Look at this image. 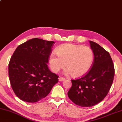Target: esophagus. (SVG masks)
Masks as SVG:
<instances>
[{"instance_id": "1", "label": "esophagus", "mask_w": 122, "mask_h": 122, "mask_svg": "<svg viewBox=\"0 0 122 122\" xmlns=\"http://www.w3.org/2000/svg\"><path fill=\"white\" fill-rule=\"evenodd\" d=\"M65 80V78H64V77H61V76H60L58 78V80L59 81H63Z\"/></svg>"}]
</instances>
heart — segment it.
<instances>
[{"label":"heart","instance_id":"obj_1","mask_svg":"<svg viewBox=\"0 0 122 122\" xmlns=\"http://www.w3.org/2000/svg\"><path fill=\"white\" fill-rule=\"evenodd\" d=\"M56 56L52 53L49 58V64L54 72L64 68L66 73L73 77H79L88 72L92 65L94 54L89 47L68 44L59 46L56 50Z\"/></svg>","mask_w":122,"mask_h":122}]
</instances>
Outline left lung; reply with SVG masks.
<instances>
[{"mask_svg": "<svg viewBox=\"0 0 122 122\" xmlns=\"http://www.w3.org/2000/svg\"><path fill=\"white\" fill-rule=\"evenodd\" d=\"M89 43L94 56L91 69L81 78L71 80L72 86L67 93L69 99L81 107H91L102 102L109 92L115 76L109 53L97 43Z\"/></svg>", "mask_w": 122, "mask_h": 122, "instance_id": "8db88e82", "label": "left lung"}]
</instances>
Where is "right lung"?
<instances>
[{"label":"right lung","instance_id":"obj_1","mask_svg":"<svg viewBox=\"0 0 122 122\" xmlns=\"http://www.w3.org/2000/svg\"><path fill=\"white\" fill-rule=\"evenodd\" d=\"M54 44L34 38L15 51L9 64V76L11 87L20 100L39 102L58 83L59 76L51 71L47 65Z\"/></svg>","mask_w":122,"mask_h":122}]
</instances>
